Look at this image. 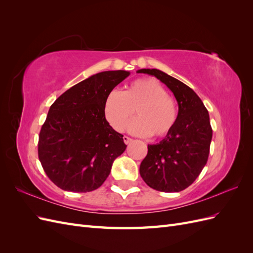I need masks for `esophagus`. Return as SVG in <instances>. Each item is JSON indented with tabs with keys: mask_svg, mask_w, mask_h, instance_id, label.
Here are the masks:
<instances>
[{
	"mask_svg": "<svg viewBox=\"0 0 253 253\" xmlns=\"http://www.w3.org/2000/svg\"><path fill=\"white\" fill-rule=\"evenodd\" d=\"M132 140H133V139L129 138V137H127V136H125V137H124V141H125L126 144H128L129 142H132Z\"/></svg>",
	"mask_w": 253,
	"mask_h": 253,
	"instance_id": "34e87169",
	"label": "esophagus"
}]
</instances>
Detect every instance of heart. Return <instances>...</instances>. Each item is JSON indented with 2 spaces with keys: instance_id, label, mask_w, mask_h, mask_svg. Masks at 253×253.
<instances>
[{
  "instance_id": "heart-1",
  "label": "heart",
  "mask_w": 253,
  "mask_h": 253,
  "mask_svg": "<svg viewBox=\"0 0 253 253\" xmlns=\"http://www.w3.org/2000/svg\"><path fill=\"white\" fill-rule=\"evenodd\" d=\"M104 115L117 132L129 126L132 133L151 138H163L175 126L178 109L174 99L155 79L140 78L133 81L125 91L112 90L104 101Z\"/></svg>"
}]
</instances>
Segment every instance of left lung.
Masks as SVG:
<instances>
[{"label": "left lung", "instance_id": "left-lung-1", "mask_svg": "<svg viewBox=\"0 0 253 253\" xmlns=\"http://www.w3.org/2000/svg\"><path fill=\"white\" fill-rule=\"evenodd\" d=\"M138 73L155 76L169 87L178 103V118L172 131L156 144H148L140 176L152 189L179 192L201 174L208 160L212 127L201 98L185 83L155 68Z\"/></svg>", "mask_w": 253, "mask_h": 253}]
</instances>
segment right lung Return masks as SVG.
I'll list each match as a JSON object with an SVG mask.
<instances>
[{
  "label": "right lung",
  "instance_id": "obj_1",
  "mask_svg": "<svg viewBox=\"0 0 253 253\" xmlns=\"http://www.w3.org/2000/svg\"><path fill=\"white\" fill-rule=\"evenodd\" d=\"M129 72L98 73L53 102L43 124L38 155L44 172L64 191L84 193L100 187L114 160L125 152L124 135L105 119L104 101Z\"/></svg>",
  "mask_w": 253,
  "mask_h": 253
}]
</instances>
